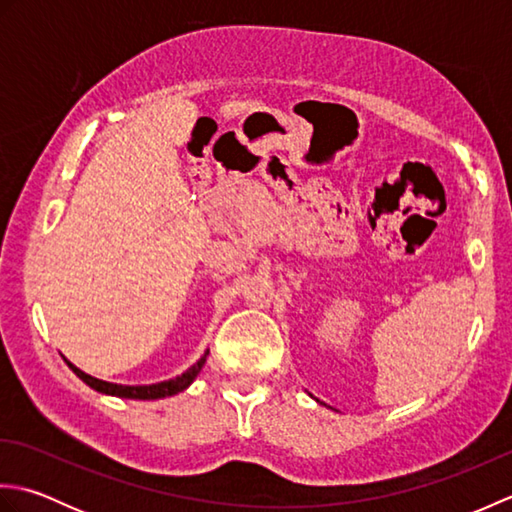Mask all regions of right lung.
Listing matches in <instances>:
<instances>
[{
	"label": "right lung",
	"instance_id": "obj_1",
	"mask_svg": "<svg viewBox=\"0 0 512 512\" xmlns=\"http://www.w3.org/2000/svg\"><path fill=\"white\" fill-rule=\"evenodd\" d=\"M206 356H209V350L204 352V356L200 358L198 363H193L187 372H182L176 378H169V380H162V383H154V385H116V383H107V380L101 378H94L90 374L81 372L79 367L72 365L68 358H63L72 372L79 376L85 385H90L92 389L101 391V394L107 396H118V398H132V400H158V398H167V396H176L180 391L187 389L195 378H198L200 369L206 363Z\"/></svg>",
	"mask_w": 512,
	"mask_h": 512
}]
</instances>
